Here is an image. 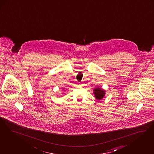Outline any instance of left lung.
Masks as SVG:
<instances>
[{
  "label": "left lung",
  "instance_id": "1",
  "mask_svg": "<svg viewBox=\"0 0 154 154\" xmlns=\"http://www.w3.org/2000/svg\"><path fill=\"white\" fill-rule=\"evenodd\" d=\"M93 93H94L95 99L100 100H102L104 97L105 91L103 88L97 87L93 89Z\"/></svg>",
  "mask_w": 154,
  "mask_h": 154
}]
</instances>
